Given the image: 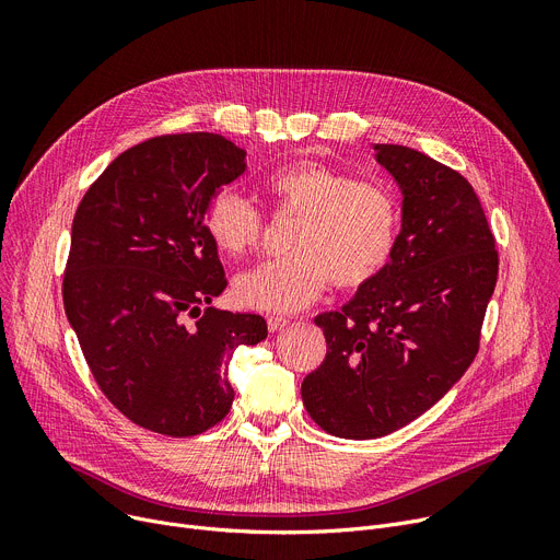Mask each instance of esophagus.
Listing matches in <instances>:
<instances>
[{
  "label": "esophagus",
  "instance_id": "34e87169",
  "mask_svg": "<svg viewBox=\"0 0 560 560\" xmlns=\"http://www.w3.org/2000/svg\"><path fill=\"white\" fill-rule=\"evenodd\" d=\"M288 322H290V319L283 317V315H268V329L275 334V331L288 327Z\"/></svg>",
  "mask_w": 560,
  "mask_h": 560
}]
</instances>
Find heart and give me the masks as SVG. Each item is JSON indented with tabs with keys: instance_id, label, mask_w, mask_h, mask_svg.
<instances>
[{
	"instance_id": "heart-1",
	"label": "heart",
	"mask_w": 560,
	"mask_h": 560,
	"mask_svg": "<svg viewBox=\"0 0 560 560\" xmlns=\"http://www.w3.org/2000/svg\"><path fill=\"white\" fill-rule=\"evenodd\" d=\"M275 215L295 218L288 258L265 260L233 283L243 306L292 313L313 304L334 281L357 290L374 281L393 258L399 235V206L381 184L354 179L317 163H288L262 182ZM206 231L226 256L258 247L262 218L233 190H220L206 206Z\"/></svg>"
}]
</instances>
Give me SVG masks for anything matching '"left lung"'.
Here are the masks:
<instances>
[{
	"label": "left lung",
	"mask_w": 560,
	"mask_h": 560,
	"mask_svg": "<svg viewBox=\"0 0 560 560\" xmlns=\"http://www.w3.org/2000/svg\"><path fill=\"white\" fill-rule=\"evenodd\" d=\"M376 161L404 190L390 262L340 311L322 313L327 357L302 384L319 429L349 440L388 435L420 418L472 365L499 254L465 176L401 144Z\"/></svg>",
	"instance_id": "obj_1"
}]
</instances>
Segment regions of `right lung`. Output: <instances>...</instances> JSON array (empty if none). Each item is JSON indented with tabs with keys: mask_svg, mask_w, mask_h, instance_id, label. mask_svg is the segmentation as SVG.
I'll return each instance as SVG.
<instances>
[{
	"mask_svg": "<svg viewBox=\"0 0 560 560\" xmlns=\"http://www.w3.org/2000/svg\"><path fill=\"white\" fill-rule=\"evenodd\" d=\"M243 172L222 136H156L117 156L72 220L63 306L83 359L127 420L161 435L222 422L233 349L268 336L260 315L201 311L226 288L206 206Z\"/></svg>",
	"mask_w": 560,
	"mask_h": 560,
	"instance_id": "add662e5",
	"label": "right lung"
}]
</instances>
